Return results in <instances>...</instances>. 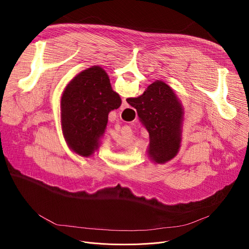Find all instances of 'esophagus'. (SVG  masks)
<instances>
[{
  "label": "esophagus",
  "instance_id": "34e87169",
  "mask_svg": "<svg viewBox=\"0 0 249 249\" xmlns=\"http://www.w3.org/2000/svg\"><path fill=\"white\" fill-rule=\"evenodd\" d=\"M128 107V103H127V101H126V99L124 98L123 100H122V104H121V109H125V108H127Z\"/></svg>",
  "mask_w": 249,
  "mask_h": 249
}]
</instances>
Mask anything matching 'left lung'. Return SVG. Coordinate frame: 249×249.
Wrapping results in <instances>:
<instances>
[{
  "mask_svg": "<svg viewBox=\"0 0 249 249\" xmlns=\"http://www.w3.org/2000/svg\"><path fill=\"white\" fill-rule=\"evenodd\" d=\"M122 101L105 71L92 66L78 74L61 96V126L68 147L89 158L100 147L110 111Z\"/></svg>",
  "mask_w": 249,
  "mask_h": 249,
  "instance_id": "1",
  "label": "left lung"
}]
</instances>
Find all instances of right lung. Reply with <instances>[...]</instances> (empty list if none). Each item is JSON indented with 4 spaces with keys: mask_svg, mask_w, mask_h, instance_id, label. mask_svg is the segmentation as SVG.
<instances>
[{
    "mask_svg": "<svg viewBox=\"0 0 249 249\" xmlns=\"http://www.w3.org/2000/svg\"><path fill=\"white\" fill-rule=\"evenodd\" d=\"M127 102L136 108L149 132L148 156L155 163H165L179 152L184 109L173 89L162 81L151 84L144 93Z\"/></svg>",
    "mask_w": 249,
    "mask_h": 249,
    "instance_id": "1",
    "label": "right lung"
}]
</instances>
